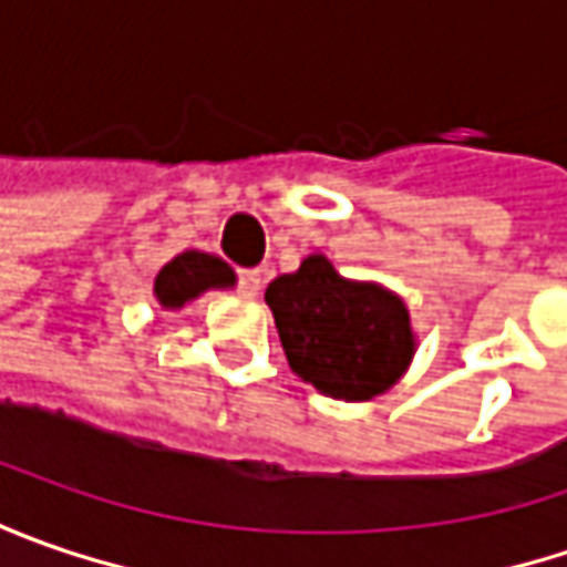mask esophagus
<instances>
[{"mask_svg": "<svg viewBox=\"0 0 567 567\" xmlns=\"http://www.w3.org/2000/svg\"><path fill=\"white\" fill-rule=\"evenodd\" d=\"M239 293L246 296V299H255V296L261 293V271H239Z\"/></svg>", "mask_w": 567, "mask_h": 567, "instance_id": "obj_1", "label": "esophagus"}]
</instances>
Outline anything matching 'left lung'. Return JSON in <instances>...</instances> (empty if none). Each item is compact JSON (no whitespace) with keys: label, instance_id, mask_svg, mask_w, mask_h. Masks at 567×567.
<instances>
[{"label":"left lung","instance_id":"left-lung-1","mask_svg":"<svg viewBox=\"0 0 567 567\" xmlns=\"http://www.w3.org/2000/svg\"><path fill=\"white\" fill-rule=\"evenodd\" d=\"M296 375L338 401L362 403L391 391L416 357L403 296L375 280H350L312 251L265 290Z\"/></svg>","mask_w":567,"mask_h":567}]
</instances>
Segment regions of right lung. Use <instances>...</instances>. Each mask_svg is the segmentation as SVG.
Returning a JSON list of instances; mask_svg holds the SVG:
<instances>
[{
  "mask_svg": "<svg viewBox=\"0 0 567 567\" xmlns=\"http://www.w3.org/2000/svg\"><path fill=\"white\" fill-rule=\"evenodd\" d=\"M236 271L220 255L188 249L166 261L154 277V299L164 312H179L207 290H233Z\"/></svg>",
  "mask_w": 567,
  "mask_h": 567,
  "instance_id": "1",
  "label": "right lung"
}]
</instances>
